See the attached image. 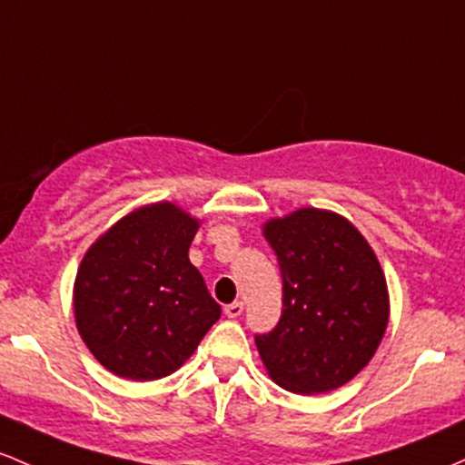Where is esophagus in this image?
Instances as JSON below:
<instances>
[{
    "instance_id": "34e87169",
    "label": "esophagus",
    "mask_w": 465,
    "mask_h": 465,
    "mask_svg": "<svg viewBox=\"0 0 465 465\" xmlns=\"http://www.w3.org/2000/svg\"><path fill=\"white\" fill-rule=\"evenodd\" d=\"M223 312H226L228 318H239L243 314V302L242 301H234L231 305L223 307Z\"/></svg>"
}]
</instances>
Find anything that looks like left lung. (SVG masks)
Returning <instances> with one entry per match:
<instances>
[{
    "label": "left lung",
    "instance_id": "obj_1",
    "mask_svg": "<svg viewBox=\"0 0 465 465\" xmlns=\"http://www.w3.org/2000/svg\"><path fill=\"white\" fill-rule=\"evenodd\" d=\"M283 276V312L257 333L270 378L292 393L333 391L367 367L389 322L387 279L345 217L301 208L263 228Z\"/></svg>",
    "mask_w": 465,
    "mask_h": 465
}]
</instances>
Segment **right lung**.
<instances>
[{
	"instance_id": "add662e5",
	"label": "right lung",
	"mask_w": 465,
	"mask_h": 465,
	"mask_svg": "<svg viewBox=\"0 0 465 465\" xmlns=\"http://www.w3.org/2000/svg\"><path fill=\"white\" fill-rule=\"evenodd\" d=\"M197 219L163 202L129 213L81 261L76 327L94 358L127 380H158L189 360L222 316L189 261Z\"/></svg>"
}]
</instances>
